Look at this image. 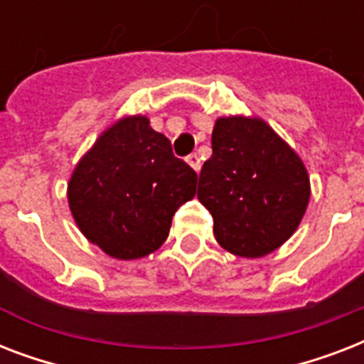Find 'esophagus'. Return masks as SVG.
I'll use <instances>...</instances> for the list:
<instances>
[{"mask_svg":"<svg viewBox=\"0 0 364 364\" xmlns=\"http://www.w3.org/2000/svg\"><path fill=\"white\" fill-rule=\"evenodd\" d=\"M187 162H188V166H191V168H193L194 171H200V168H202V162H200V156L196 153H193V154H188L187 156Z\"/></svg>","mask_w":364,"mask_h":364,"instance_id":"1","label":"esophagus"}]
</instances>
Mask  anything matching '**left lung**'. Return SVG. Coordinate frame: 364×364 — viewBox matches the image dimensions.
<instances>
[{
  "instance_id": "obj_1",
  "label": "left lung",
  "mask_w": 364,
  "mask_h": 364,
  "mask_svg": "<svg viewBox=\"0 0 364 364\" xmlns=\"http://www.w3.org/2000/svg\"><path fill=\"white\" fill-rule=\"evenodd\" d=\"M211 147L198 200L213 217L215 240L245 259L276 251L299 228L310 202L302 159L259 117H219Z\"/></svg>"
}]
</instances>
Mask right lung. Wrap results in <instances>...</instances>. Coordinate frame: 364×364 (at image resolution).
<instances>
[{
	"label": "right lung",
	"mask_w": 364,
	"mask_h": 364,
	"mask_svg": "<svg viewBox=\"0 0 364 364\" xmlns=\"http://www.w3.org/2000/svg\"><path fill=\"white\" fill-rule=\"evenodd\" d=\"M196 179L147 117L128 115L102 132L77 162L68 204L85 238L105 255L141 259L166 242L177 208L194 198Z\"/></svg>",
	"instance_id": "right-lung-1"
}]
</instances>
